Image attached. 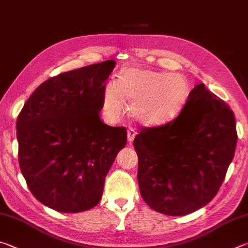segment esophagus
I'll list each match as a JSON object with an SVG mask.
<instances>
[{"label": "esophagus", "instance_id": "1", "mask_svg": "<svg viewBox=\"0 0 248 248\" xmlns=\"http://www.w3.org/2000/svg\"><path fill=\"white\" fill-rule=\"evenodd\" d=\"M136 130L132 129V128H129L128 131H127V136H128V142L129 143H132V141L134 140V137H136Z\"/></svg>", "mask_w": 248, "mask_h": 248}]
</instances>
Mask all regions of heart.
I'll return each mask as SVG.
<instances>
[{
    "mask_svg": "<svg viewBox=\"0 0 248 248\" xmlns=\"http://www.w3.org/2000/svg\"><path fill=\"white\" fill-rule=\"evenodd\" d=\"M190 94V84L179 73L125 68L118 81L107 82L102 94V108L109 120L117 121L127 110L142 124H162L177 116Z\"/></svg>",
    "mask_w": 248,
    "mask_h": 248,
    "instance_id": "heart-1",
    "label": "heart"
}]
</instances>
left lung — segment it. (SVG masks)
I'll use <instances>...</instances> for the list:
<instances>
[{
	"label": "left lung",
	"mask_w": 248,
	"mask_h": 248,
	"mask_svg": "<svg viewBox=\"0 0 248 248\" xmlns=\"http://www.w3.org/2000/svg\"><path fill=\"white\" fill-rule=\"evenodd\" d=\"M236 142L233 111L203 83L195 86L177 118L134 138L142 198L174 217L204 207L223 183Z\"/></svg>",
	"instance_id": "1"
}]
</instances>
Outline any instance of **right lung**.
Listing matches in <instances>:
<instances>
[{
  "instance_id": "right-lung-1",
  "label": "right lung",
  "mask_w": 248,
  "mask_h": 248,
  "mask_svg": "<svg viewBox=\"0 0 248 248\" xmlns=\"http://www.w3.org/2000/svg\"><path fill=\"white\" fill-rule=\"evenodd\" d=\"M114 60L50 78L19 112L18 161L35 198L59 212L94 208L105 178L127 143V129L100 120L105 81Z\"/></svg>"
}]
</instances>
